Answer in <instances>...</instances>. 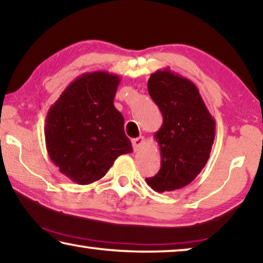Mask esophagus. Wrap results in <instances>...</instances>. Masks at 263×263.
Here are the masks:
<instances>
[{"label":"esophagus","instance_id":"obj_1","mask_svg":"<svg viewBox=\"0 0 263 263\" xmlns=\"http://www.w3.org/2000/svg\"><path fill=\"white\" fill-rule=\"evenodd\" d=\"M133 148H134V151H139V149L142 147V144L144 143V137L143 136H139L136 137V139H133Z\"/></svg>","mask_w":263,"mask_h":263}]
</instances>
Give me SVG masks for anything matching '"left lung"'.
Masks as SVG:
<instances>
[{
    "label": "left lung",
    "mask_w": 263,
    "mask_h": 263,
    "mask_svg": "<svg viewBox=\"0 0 263 263\" xmlns=\"http://www.w3.org/2000/svg\"><path fill=\"white\" fill-rule=\"evenodd\" d=\"M148 91L163 123L154 135L161 168L145 181L155 192L177 191L195 180L207 163L215 139V120L195 84L169 68L151 75Z\"/></svg>",
    "instance_id": "8db88e82"
}]
</instances>
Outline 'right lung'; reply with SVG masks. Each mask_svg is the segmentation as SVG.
<instances>
[{"label":"right lung","mask_w":263,"mask_h":263,"mask_svg":"<svg viewBox=\"0 0 263 263\" xmlns=\"http://www.w3.org/2000/svg\"><path fill=\"white\" fill-rule=\"evenodd\" d=\"M120 81L108 71L84 72L48 110V155L72 182L89 184L102 179L120 155L133 152L123 116L114 106Z\"/></svg>","instance_id":"add662e5"}]
</instances>
